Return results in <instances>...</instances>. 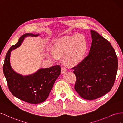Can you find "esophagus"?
I'll return each instance as SVG.
<instances>
[{
  "mask_svg": "<svg viewBox=\"0 0 123 123\" xmlns=\"http://www.w3.org/2000/svg\"><path fill=\"white\" fill-rule=\"evenodd\" d=\"M66 72V69L64 67H62L61 68V74H64Z\"/></svg>",
  "mask_w": 123,
  "mask_h": 123,
  "instance_id": "1",
  "label": "esophagus"
}]
</instances>
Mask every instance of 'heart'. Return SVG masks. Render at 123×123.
Instances as JSON below:
<instances>
[{"mask_svg":"<svg viewBox=\"0 0 123 123\" xmlns=\"http://www.w3.org/2000/svg\"><path fill=\"white\" fill-rule=\"evenodd\" d=\"M86 50L85 37L82 34H77L57 41L52 48V52L48 54V56L54 61H57L59 58L64 57L65 64L68 66H74L82 61Z\"/></svg>","mask_w":123,"mask_h":123,"instance_id":"heart-1","label":"heart"}]
</instances>
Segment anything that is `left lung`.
Wrapping results in <instances>:
<instances>
[{
	"mask_svg": "<svg viewBox=\"0 0 123 123\" xmlns=\"http://www.w3.org/2000/svg\"><path fill=\"white\" fill-rule=\"evenodd\" d=\"M92 42L89 55L72 68L76 77L75 89L87 100H94L108 93L113 86L118 68L114 48L106 38L91 30Z\"/></svg>",
	"mask_w": 123,
	"mask_h": 123,
	"instance_id": "8db88e82",
	"label": "left lung"
}]
</instances>
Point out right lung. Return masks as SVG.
I'll return each mask as SVG.
<instances>
[{"label":"right lung","instance_id":"obj_1","mask_svg":"<svg viewBox=\"0 0 123 123\" xmlns=\"http://www.w3.org/2000/svg\"><path fill=\"white\" fill-rule=\"evenodd\" d=\"M37 36L38 34L26 33L21 36L18 42L7 52L3 65V74L11 93L18 99L33 104L41 103L47 99L55 80L60 75V66L55 65L42 68L32 75L23 76L13 71L10 59L11 51L20 46L25 37Z\"/></svg>","mask_w":123,"mask_h":123}]
</instances>
